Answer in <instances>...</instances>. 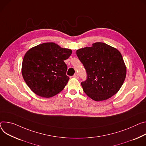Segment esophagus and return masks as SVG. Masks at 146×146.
Wrapping results in <instances>:
<instances>
[{
	"mask_svg": "<svg viewBox=\"0 0 146 146\" xmlns=\"http://www.w3.org/2000/svg\"><path fill=\"white\" fill-rule=\"evenodd\" d=\"M73 77H74V78H78V74H77V73H76V74L73 76Z\"/></svg>",
	"mask_w": 146,
	"mask_h": 146,
	"instance_id": "esophagus-1",
	"label": "esophagus"
}]
</instances>
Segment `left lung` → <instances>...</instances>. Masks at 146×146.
Returning <instances> with one entry per match:
<instances>
[{
    "label": "left lung",
    "mask_w": 146,
    "mask_h": 146,
    "mask_svg": "<svg viewBox=\"0 0 146 146\" xmlns=\"http://www.w3.org/2000/svg\"><path fill=\"white\" fill-rule=\"evenodd\" d=\"M76 54L86 70L87 79L81 84L90 98L100 101L117 93L126 75L120 52L105 43L96 42L77 50Z\"/></svg>",
    "instance_id": "left-lung-1"
}]
</instances>
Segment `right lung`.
<instances>
[{
    "mask_svg": "<svg viewBox=\"0 0 146 146\" xmlns=\"http://www.w3.org/2000/svg\"><path fill=\"white\" fill-rule=\"evenodd\" d=\"M72 50L53 42L38 45L28 50L22 63V75L26 84L36 95L50 98L62 91L69 77L64 60Z\"/></svg>",
    "mask_w": 146,
    "mask_h": 146,
    "instance_id": "obj_1",
    "label": "right lung"
}]
</instances>
